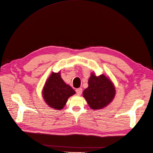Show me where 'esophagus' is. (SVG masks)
Instances as JSON below:
<instances>
[{"mask_svg": "<svg viewBox=\"0 0 153 153\" xmlns=\"http://www.w3.org/2000/svg\"><path fill=\"white\" fill-rule=\"evenodd\" d=\"M76 94L79 96L82 93V88H78V89H76Z\"/></svg>", "mask_w": 153, "mask_h": 153, "instance_id": "obj_1", "label": "esophagus"}]
</instances>
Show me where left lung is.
I'll return each instance as SVG.
<instances>
[{
	"instance_id": "obj_1",
	"label": "left lung",
	"mask_w": 153,
	"mask_h": 153,
	"mask_svg": "<svg viewBox=\"0 0 153 153\" xmlns=\"http://www.w3.org/2000/svg\"><path fill=\"white\" fill-rule=\"evenodd\" d=\"M88 87L83 92L91 108L98 110L108 105L114 99L115 90L113 84L104 75L96 76L91 73Z\"/></svg>"
}]
</instances>
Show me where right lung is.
Masks as SVG:
<instances>
[{
    "instance_id": "right-lung-1",
    "label": "right lung",
    "mask_w": 153,
    "mask_h": 153,
    "mask_svg": "<svg viewBox=\"0 0 153 153\" xmlns=\"http://www.w3.org/2000/svg\"><path fill=\"white\" fill-rule=\"evenodd\" d=\"M75 94V91L64 83L60 72L51 74L43 90L45 102L50 107L57 110L63 108L68 99Z\"/></svg>"
}]
</instances>
